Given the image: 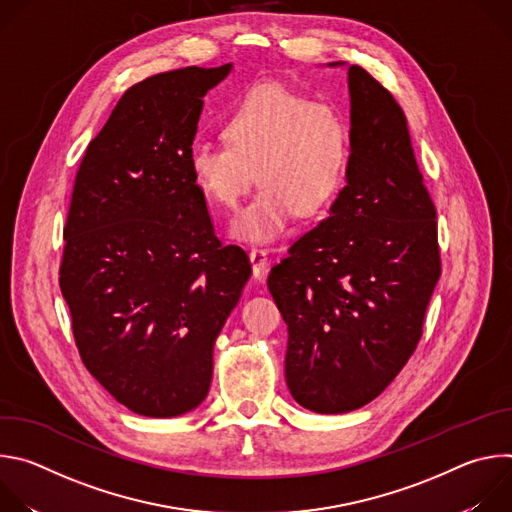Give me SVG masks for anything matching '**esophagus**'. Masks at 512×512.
I'll return each mask as SVG.
<instances>
[{"instance_id": "34e87169", "label": "esophagus", "mask_w": 512, "mask_h": 512, "mask_svg": "<svg viewBox=\"0 0 512 512\" xmlns=\"http://www.w3.org/2000/svg\"><path fill=\"white\" fill-rule=\"evenodd\" d=\"M249 259H251L253 275H255V277H261V275L265 273V269H267V261H269L267 251H265V249H261V247H253V249H251V253H249Z\"/></svg>"}]
</instances>
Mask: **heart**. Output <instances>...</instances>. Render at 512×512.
<instances>
[{
  "mask_svg": "<svg viewBox=\"0 0 512 512\" xmlns=\"http://www.w3.org/2000/svg\"><path fill=\"white\" fill-rule=\"evenodd\" d=\"M221 135V143H194L188 168L223 210H237L257 174L261 190L233 225L237 239L275 241L298 210L320 212L342 186L350 129L332 103L277 83L255 85L225 111Z\"/></svg>",
  "mask_w": 512,
  "mask_h": 512,
  "instance_id": "b5f03b06",
  "label": "heart"
}]
</instances>
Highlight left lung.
I'll list each match as a JSON object with an SVG mask.
<instances>
[{
    "instance_id": "8db88e82",
    "label": "left lung",
    "mask_w": 512,
    "mask_h": 512,
    "mask_svg": "<svg viewBox=\"0 0 512 512\" xmlns=\"http://www.w3.org/2000/svg\"><path fill=\"white\" fill-rule=\"evenodd\" d=\"M350 158L330 216L273 265L285 383L316 413L371 403L405 367L442 275L435 206L395 97L348 68Z\"/></svg>"
}]
</instances>
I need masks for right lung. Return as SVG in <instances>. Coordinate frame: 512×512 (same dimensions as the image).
<instances>
[{
	"mask_svg": "<svg viewBox=\"0 0 512 512\" xmlns=\"http://www.w3.org/2000/svg\"><path fill=\"white\" fill-rule=\"evenodd\" d=\"M231 64L186 66L129 87L72 186L58 271L81 360L127 409L200 405L212 346L251 275L223 245L188 158L210 87Z\"/></svg>",
	"mask_w": 512,
	"mask_h": 512,
	"instance_id": "add662e5",
	"label": "right lung"
}]
</instances>
